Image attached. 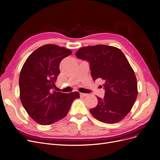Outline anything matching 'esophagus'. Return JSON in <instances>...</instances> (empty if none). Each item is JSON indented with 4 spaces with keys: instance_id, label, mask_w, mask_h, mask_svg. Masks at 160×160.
<instances>
[{
    "instance_id": "1",
    "label": "esophagus",
    "mask_w": 160,
    "mask_h": 160,
    "mask_svg": "<svg viewBox=\"0 0 160 160\" xmlns=\"http://www.w3.org/2000/svg\"><path fill=\"white\" fill-rule=\"evenodd\" d=\"M79 94H80V96H81V97H85V96H87L88 95L87 94H85V93H82V92H80Z\"/></svg>"
}]
</instances>
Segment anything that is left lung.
Listing matches in <instances>:
<instances>
[{
	"instance_id": "1",
	"label": "left lung",
	"mask_w": 160,
	"mask_h": 160,
	"mask_svg": "<svg viewBox=\"0 0 160 160\" xmlns=\"http://www.w3.org/2000/svg\"><path fill=\"white\" fill-rule=\"evenodd\" d=\"M75 55L89 61L94 81H104V98L97 96L98 104L90 113L102 122H118L131 111L138 94L134 71L124 53L117 48L100 44L82 47Z\"/></svg>"
}]
</instances>
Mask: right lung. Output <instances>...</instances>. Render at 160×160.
Instances as JSON below:
<instances>
[{"label": "right lung", "instance_id": "obj_1", "mask_svg": "<svg viewBox=\"0 0 160 160\" xmlns=\"http://www.w3.org/2000/svg\"><path fill=\"white\" fill-rule=\"evenodd\" d=\"M72 51L57 45L38 48L27 58L19 75V96L25 109L37 123L49 125L65 117L78 92L52 91L61 60Z\"/></svg>", "mask_w": 160, "mask_h": 160}]
</instances>
